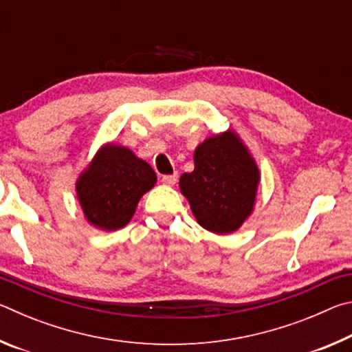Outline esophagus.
I'll list each match as a JSON object with an SVG mask.
<instances>
[{"label": "esophagus", "mask_w": 352, "mask_h": 352, "mask_svg": "<svg viewBox=\"0 0 352 352\" xmlns=\"http://www.w3.org/2000/svg\"><path fill=\"white\" fill-rule=\"evenodd\" d=\"M162 182H163L164 184H169V186H172V184L177 183V174L163 175V177H162Z\"/></svg>", "instance_id": "obj_1"}]
</instances>
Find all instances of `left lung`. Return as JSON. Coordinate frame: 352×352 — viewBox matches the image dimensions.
Listing matches in <instances>:
<instances>
[{
	"instance_id": "left-lung-1",
	"label": "left lung",
	"mask_w": 352,
	"mask_h": 352,
	"mask_svg": "<svg viewBox=\"0 0 352 352\" xmlns=\"http://www.w3.org/2000/svg\"><path fill=\"white\" fill-rule=\"evenodd\" d=\"M195 168L180 177V189L197 222L217 234L233 233L253 210L259 170L233 132L195 148Z\"/></svg>"
}]
</instances>
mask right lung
<instances>
[{"mask_svg":"<svg viewBox=\"0 0 352 352\" xmlns=\"http://www.w3.org/2000/svg\"><path fill=\"white\" fill-rule=\"evenodd\" d=\"M157 182L153 169L132 151L105 146L77 180V195L88 222L104 230L126 226L142 194Z\"/></svg>","mask_w":352,"mask_h":352,"instance_id":"1","label":"right lung"}]
</instances>
